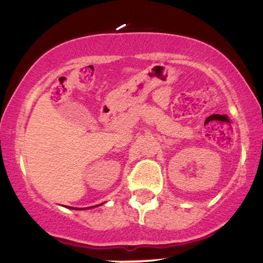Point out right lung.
<instances>
[{
	"label": "right lung",
	"instance_id": "add662e5",
	"mask_svg": "<svg viewBox=\"0 0 263 263\" xmlns=\"http://www.w3.org/2000/svg\"><path fill=\"white\" fill-rule=\"evenodd\" d=\"M96 206H97V205H96ZM91 208H95V206H91ZM70 209H74V208H70ZM87 209H89V208H87Z\"/></svg>",
	"mask_w": 263,
	"mask_h": 263
}]
</instances>
